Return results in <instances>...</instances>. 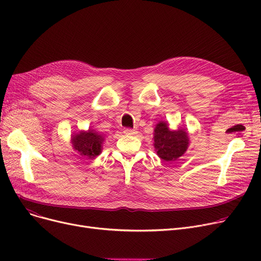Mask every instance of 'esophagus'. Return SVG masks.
Instances as JSON below:
<instances>
[{
	"instance_id": "esophagus-1",
	"label": "esophagus",
	"mask_w": 261,
	"mask_h": 261,
	"mask_svg": "<svg viewBox=\"0 0 261 261\" xmlns=\"http://www.w3.org/2000/svg\"><path fill=\"white\" fill-rule=\"evenodd\" d=\"M123 133L127 134V135H134L138 133V131L134 130V129H131V128H126L125 130H123Z\"/></svg>"
}]
</instances>
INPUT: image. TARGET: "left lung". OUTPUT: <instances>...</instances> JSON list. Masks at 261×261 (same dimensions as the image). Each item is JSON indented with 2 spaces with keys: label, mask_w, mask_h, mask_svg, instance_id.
<instances>
[{
  "label": "left lung",
  "mask_w": 261,
  "mask_h": 261,
  "mask_svg": "<svg viewBox=\"0 0 261 261\" xmlns=\"http://www.w3.org/2000/svg\"><path fill=\"white\" fill-rule=\"evenodd\" d=\"M154 148L164 161H174L184 154L188 147V135L184 130L170 131L166 122H159L154 129Z\"/></svg>",
  "instance_id": "1"
}]
</instances>
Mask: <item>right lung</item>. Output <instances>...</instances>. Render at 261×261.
Returning a JSON list of instances; mask_svg holds the SVG:
<instances>
[{
	"label": "right lung",
	"mask_w": 261,
	"mask_h": 261,
	"mask_svg": "<svg viewBox=\"0 0 261 261\" xmlns=\"http://www.w3.org/2000/svg\"><path fill=\"white\" fill-rule=\"evenodd\" d=\"M73 145L75 150L82 156L93 159L101 152V144L103 138L101 134L89 130V132H80L73 136Z\"/></svg>",
	"instance_id": "right-lung-1"
}]
</instances>
